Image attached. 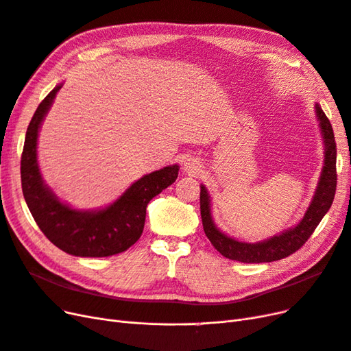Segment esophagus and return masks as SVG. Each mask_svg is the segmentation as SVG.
Masks as SVG:
<instances>
[{
	"instance_id": "34e87169",
	"label": "esophagus",
	"mask_w": 351,
	"mask_h": 351,
	"mask_svg": "<svg viewBox=\"0 0 351 351\" xmlns=\"http://www.w3.org/2000/svg\"><path fill=\"white\" fill-rule=\"evenodd\" d=\"M202 169V165L198 159L195 158H189L185 160L184 163V171L188 173V175H198L201 172Z\"/></svg>"
}]
</instances>
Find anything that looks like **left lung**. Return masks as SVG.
Wrapping results in <instances>:
<instances>
[{"label":"left lung","instance_id":"8db88e82","mask_svg":"<svg viewBox=\"0 0 351 351\" xmlns=\"http://www.w3.org/2000/svg\"><path fill=\"white\" fill-rule=\"evenodd\" d=\"M315 115L324 141V166L313 201H311L301 221L295 227L257 243H245L232 239L215 226L211 213V197L205 185H201L199 204L204 231L217 252L230 261H237L241 263H265L288 257L302 247L324 215L328 213L337 188V149L331 123L318 104H315Z\"/></svg>","mask_w":351,"mask_h":351}]
</instances>
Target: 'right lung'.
I'll return each instance as SVG.
<instances>
[{
  "label": "right lung",
  "mask_w": 351,
  "mask_h": 351,
  "mask_svg": "<svg viewBox=\"0 0 351 351\" xmlns=\"http://www.w3.org/2000/svg\"><path fill=\"white\" fill-rule=\"evenodd\" d=\"M62 85H56L40 102L25 133L21 154V188L25 204L43 234L64 253L77 257L119 254L140 239L147 204L175 182L179 166H166L140 178L106 208L75 210L62 202L45 184L37 162L38 130Z\"/></svg>",
  "instance_id": "right-lung-1"
}]
</instances>
